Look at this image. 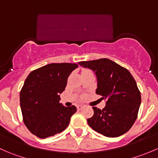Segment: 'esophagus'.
Listing matches in <instances>:
<instances>
[{
	"label": "esophagus",
	"instance_id": "obj_1",
	"mask_svg": "<svg viewBox=\"0 0 158 158\" xmlns=\"http://www.w3.org/2000/svg\"><path fill=\"white\" fill-rule=\"evenodd\" d=\"M84 108L83 106H82V105H79V106H77V109L78 110H82V109Z\"/></svg>",
	"mask_w": 158,
	"mask_h": 158
}]
</instances>
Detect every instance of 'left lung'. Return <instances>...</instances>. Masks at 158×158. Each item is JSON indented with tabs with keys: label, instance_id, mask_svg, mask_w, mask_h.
Returning a JSON list of instances; mask_svg holds the SVG:
<instances>
[{
	"label": "left lung",
	"instance_id": "obj_1",
	"mask_svg": "<svg viewBox=\"0 0 158 158\" xmlns=\"http://www.w3.org/2000/svg\"><path fill=\"white\" fill-rule=\"evenodd\" d=\"M78 64L95 73V93L106 101L102 110L93 107V116L87 119L89 126L109 138L126 133L136 120L141 101V93L130 72L106 58Z\"/></svg>",
	"mask_w": 158,
	"mask_h": 158
}]
</instances>
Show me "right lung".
<instances>
[{
	"label": "right lung",
	"instance_id": "add662e5",
	"mask_svg": "<svg viewBox=\"0 0 158 158\" xmlns=\"http://www.w3.org/2000/svg\"><path fill=\"white\" fill-rule=\"evenodd\" d=\"M77 67L76 63H50L28 75L20 91V104L23 122L33 135L46 138L68 127L76 108L60 103V95Z\"/></svg>",
	"mask_w": 158,
	"mask_h": 158
}]
</instances>
